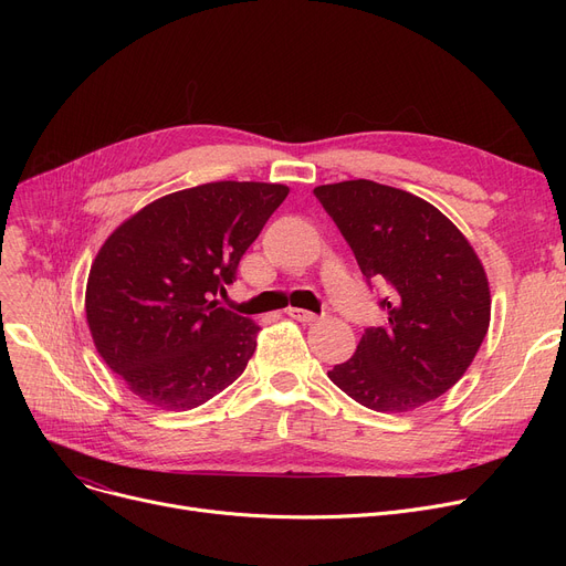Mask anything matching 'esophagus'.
<instances>
[{
	"mask_svg": "<svg viewBox=\"0 0 566 566\" xmlns=\"http://www.w3.org/2000/svg\"><path fill=\"white\" fill-rule=\"evenodd\" d=\"M286 314L295 321H301V323H314L318 318L314 312H307V310H301V307H289Z\"/></svg>",
	"mask_w": 566,
	"mask_h": 566,
	"instance_id": "obj_1",
	"label": "esophagus"
}]
</instances>
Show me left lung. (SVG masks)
<instances>
[{
  "mask_svg": "<svg viewBox=\"0 0 566 566\" xmlns=\"http://www.w3.org/2000/svg\"><path fill=\"white\" fill-rule=\"evenodd\" d=\"M388 321L350 360L328 371L350 399L378 412H408L448 392L478 355L491 318L484 268L465 235L436 206L367 178L314 188Z\"/></svg>",
  "mask_w": 566,
  "mask_h": 566,
  "instance_id": "obj_1",
  "label": "left lung"
}]
</instances>
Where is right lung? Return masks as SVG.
Listing matches in <instances>:
<instances>
[{"label":"right lung","instance_id":"right-lung-1","mask_svg":"<svg viewBox=\"0 0 566 566\" xmlns=\"http://www.w3.org/2000/svg\"><path fill=\"white\" fill-rule=\"evenodd\" d=\"M286 195L277 184H203L144 206L107 238L88 273L86 321L133 395L190 410L245 371L259 325L216 298Z\"/></svg>","mask_w":566,"mask_h":566}]
</instances>
